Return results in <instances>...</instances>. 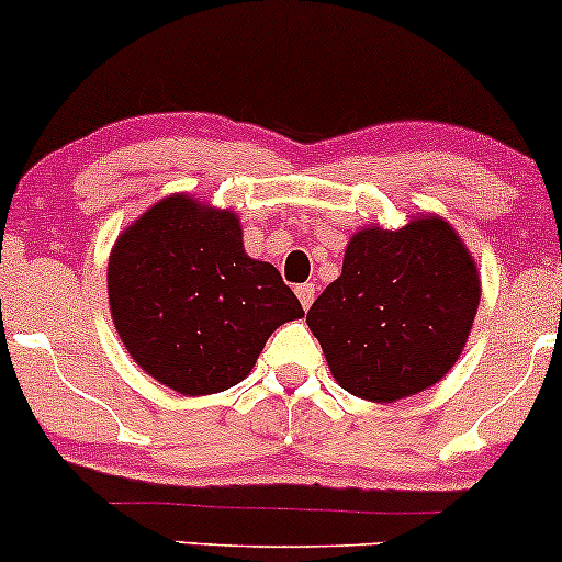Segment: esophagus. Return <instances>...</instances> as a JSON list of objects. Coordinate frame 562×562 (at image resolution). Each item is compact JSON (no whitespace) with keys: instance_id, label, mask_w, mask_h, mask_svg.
<instances>
[{"instance_id":"1","label":"esophagus","mask_w":562,"mask_h":562,"mask_svg":"<svg viewBox=\"0 0 562 562\" xmlns=\"http://www.w3.org/2000/svg\"><path fill=\"white\" fill-rule=\"evenodd\" d=\"M295 295H299L301 306L308 308L314 303V285H312V282H306V285H299V288H295Z\"/></svg>"}]
</instances>
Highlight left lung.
Masks as SVG:
<instances>
[{
  "label": "left lung",
  "instance_id": "obj_1",
  "mask_svg": "<svg viewBox=\"0 0 562 562\" xmlns=\"http://www.w3.org/2000/svg\"><path fill=\"white\" fill-rule=\"evenodd\" d=\"M481 303V274L457 229L436 214L402 229L367 224L344 272L306 314L338 385L391 404L436 385L460 359Z\"/></svg>",
  "mask_w": 562,
  "mask_h": 562
}]
</instances>
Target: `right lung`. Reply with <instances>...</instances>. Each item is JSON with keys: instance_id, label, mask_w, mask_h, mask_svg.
I'll return each instance as SVG.
<instances>
[{"instance_id": "1", "label": "right lung", "mask_w": 562, "mask_h": 562, "mask_svg": "<svg viewBox=\"0 0 562 562\" xmlns=\"http://www.w3.org/2000/svg\"><path fill=\"white\" fill-rule=\"evenodd\" d=\"M108 299L128 357L182 396L237 385L269 335L303 317L272 263L245 254L240 216L187 192L158 200L121 232Z\"/></svg>"}]
</instances>
